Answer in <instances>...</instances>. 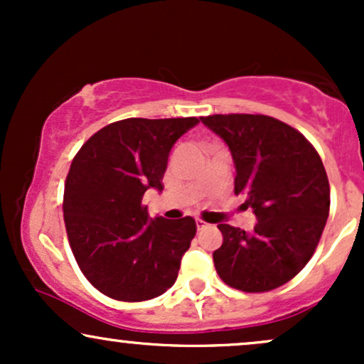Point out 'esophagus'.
<instances>
[{"label": "esophagus", "instance_id": "1", "mask_svg": "<svg viewBox=\"0 0 364 364\" xmlns=\"http://www.w3.org/2000/svg\"><path fill=\"white\" fill-rule=\"evenodd\" d=\"M207 228H210V224H207L205 220H202V219H196V229H198V231H203V229H207Z\"/></svg>", "mask_w": 364, "mask_h": 364}]
</instances>
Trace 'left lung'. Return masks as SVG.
Masks as SVG:
<instances>
[{"label":"left lung","mask_w":364,"mask_h":364,"mask_svg":"<svg viewBox=\"0 0 364 364\" xmlns=\"http://www.w3.org/2000/svg\"><path fill=\"white\" fill-rule=\"evenodd\" d=\"M228 144L235 161V193L257 215L252 232L219 224L217 274L245 292L272 291L310 262L327 224L330 186L323 162L304 135L265 114L202 118Z\"/></svg>","instance_id":"obj_1"}]
</instances>
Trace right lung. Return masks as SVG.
Instances as JSON below:
<instances>
[{"label": "right lung", "instance_id": "add662e5", "mask_svg": "<svg viewBox=\"0 0 364 364\" xmlns=\"http://www.w3.org/2000/svg\"><path fill=\"white\" fill-rule=\"evenodd\" d=\"M198 118L114 121L73 157L63 215L75 260L87 281L118 301H147L176 282L196 235L191 217L149 219L141 198L162 190L173 145Z\"/></svg>", "mask_w": 364, "mask_h": 364}]
</instances>
